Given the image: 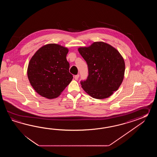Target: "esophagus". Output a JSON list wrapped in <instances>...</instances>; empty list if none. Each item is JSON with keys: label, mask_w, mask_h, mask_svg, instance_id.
I'll return each mask as SVG.
<instances>
[{"label": "esophagus", "mask_w": 157, "mask_h": 157, "mask_svg": "<svg viewBox=\"0 0 157 157\" xmlns=\"http://www.w3.org/2000/svg\"><path fill=\"white\" fill-rule=\"evenodd\" d=\"M79 76H80V75L78 74L77 75H75V76H74V78H75V80H78V78Z\"/></svg>", "instance_id": "34e87169"}]
</instances>
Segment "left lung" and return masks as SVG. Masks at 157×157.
I'll return each mask as SVG.
<instances>
[{
	"instance_id": "1",
	"label": "left lung",
	"mask_w": 157,
	"mask_h": 157,
	"mask_svg": "<svg viewBox=\"0 0 157 157\" xmlns=\"http://www.w3.org/2000/svg\"><path fill=\"white\" fill-rule=\"evenodd\" d=\"M78 50L86 62L89 75L80 82L85 91L93 98L103 99L117 91L123 81L125 64L119 52L109 44L94 42Z\"/></svg>"
}]
</instances>
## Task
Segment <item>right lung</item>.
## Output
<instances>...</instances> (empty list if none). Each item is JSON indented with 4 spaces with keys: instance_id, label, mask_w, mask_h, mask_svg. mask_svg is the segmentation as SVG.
Listing matches in <instances>:
<instances>
[{
    "instance_id": "1",
    "label": "right lung",
    "mask_w": 157,
    "mask_h": 157,
    "mask_svg": "<svg viewBox=\"0 0 157 157\" xmlns=\"http://www.w3.org/2000/svg\"><path fill=\"white\" fill-rule=\"evenodd\" d=\"M68 52L67 48L49 44L40 48L30 59L28 78L41 96L48 99L57 98L72 80L66 59Z\"/></svg>"
}]
</instances>
